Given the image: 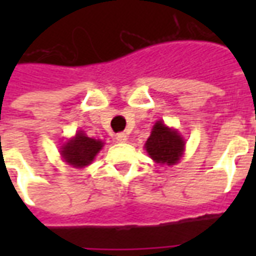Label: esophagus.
<instances>
[{"label":"esophagus","instance_id":"34e87169","mask_svg":"<svg viewBox=\"0 0 256 256\" xmlns=\"http://www.w3.org/2000/svg\"><path fill=\"white\" fill-rule=\"evenodd\" d=\"M116 141L118 142H126V141H128V136L124 133L116 134Z\"/></svg>","mask_w":256,"mask_h":256}]
</instances>
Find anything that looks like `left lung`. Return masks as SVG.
Listing matches in <instances>:
<instances>
[{
    "instance_id": "left-lung-1",
    "label": "left lung",
    "mask_w": 256,
    "mask_h": 256,
    "mask_svg": "<svg viewBox=\"0 0 256 256\" xmlns=\"http://www.w3.org/2000/svg\"><path fill=\"white\" fill-rule=\"evenodd\" d=\"M185 148V141L174 128H167L162 120L154 124L150 138L145 142V150L152 160L160 164L172 166L180 162Z\"/></svg>"
}]
</instances>
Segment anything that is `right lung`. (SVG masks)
Masks as SVG:
<instances>
[{
	"mask_svg": "<svg viewBox=\"0 0 256 256\" xmlns=\"http://www.w3.org/2000/svg\"><path fill=\"white\" fill-rule=\"evenodd\" d=\"M102 146L104 142L101 140L90 138L84 132H78L74 138L64 142L62 146V156L68 164L80 168L89 166Z\"/></svg>",
	"mask_w": 256,
	"mask_h": 256,
	"instance_id": "add662e5",
	"label": "right lung"
}]
</instances>
